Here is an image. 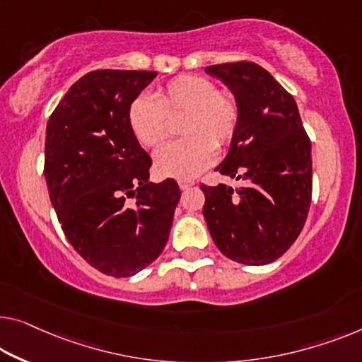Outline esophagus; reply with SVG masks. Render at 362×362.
Returning <instances> with one entry per match:
<instances>
[{
    "mask_svg": "<svg viewBox=\"0 0 362 362\" xmlns=\"http://www.w3.org/2000/svg\"><path fill=\"white\" fill-rule=\"evenodd\" d=\"M193 185H195V182L190 180V179H180V180H179L180 190H187V188H190V187H193Z\"/></svg>",
    "mask_w": 362,
    "mask_h": 362,
    "instance_id": "1",
    "label": "esophagus"
}]
</instances>
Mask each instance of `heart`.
<instances>
[{"mask_svg": "<svg viewBox=\"0 0 362 362\" xmlns=\"http://www.w3.org/2000/svg\"><path fill=\"white\" fill-rule=\"evenodd\" d=\"M180 141L160 148L156 170L170 179H192L211 165L216 148L233 141L240 122V105L229 90H219L203 76H179L167 83L158 99L141 94L129 104L128 122L143 146L158 148L170 133V118H182Z\"/></svg>", "mask_w": 362, "mask_h": 362, "instance_id": "obj_1", "label": "heart"}]
</instances>
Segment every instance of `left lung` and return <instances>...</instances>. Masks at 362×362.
I'll list each match as a JSON object with an SVG mask.
<instances>
[{"label":"left lung","instance_id":"8db88e82","mask_svg":"<svg viewBox=\"0 0 362 362\" xmlns=\"http://www.w3.org/2000/svg\"><path fill=\"white\" fill-rule=\"evenodd\" d=\"M204 71L223 81L240 105L239 128L216 170L242 185H202L203 216L226 257L267 265L304 228L312 198L310 139L294 97L260 64L223 63Z\"/></svg>","mask_w":362,"mask_h":362}]
</instances>
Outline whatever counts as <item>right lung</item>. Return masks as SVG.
I'll list each match as a JSON object with an SVG mask.
<instances>
[{
    "label": "right lung",
    "instance_id": "right-lung-1",
    "mask_svg": "<svg viewBox=\"0 0 362 362\" xmlns=\"http://www.w3.org/2000/svg\"><path fill=\"white\" fill-rule=\"evenodd\" d=\"M158 73L97 69L64 94L47 125L48 195L69 244L115 278L153 263L180 199L175 180L149 182L153 160L128 122L129 104Z\"/></svg>",
    "mask_w": 362,
    "mask_h": 362
}]
</instances>
